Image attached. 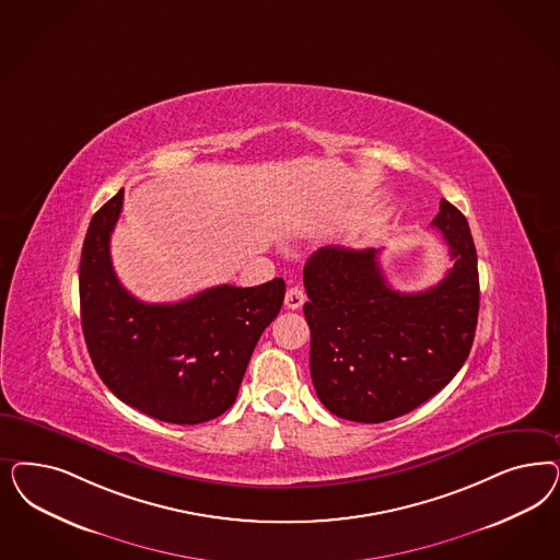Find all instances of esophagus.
Wrapping results in <instances>:
<instances>
[{
    "label": "esophagus",
    "mask_w": 560,
    "mask_h": 560,
    "mask_svg": "<svg viewBox=\"0 0 560 560\" xmlns=\"http://www.w3.org/2000/svg\"><path fill=\"white\" fill-rule=\"evenodd\" d=\"M305 299H307V296H305L303 289H299V287H292V289L287 290V296H284V305L294 311V308L303 307Z\"/></svg>",
    "instance_id": "obj_1"
}]
</instances>
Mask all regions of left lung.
<instances>
[{"instance_id":"obj_1","label":"left lung","mask_w":560,"mask_h":560,"mask_svg":"<svg viewBox=\"0 0 560 560\" xmlns=\"http://www.w3.org/2000/svg\"><path fill=\"white\" fill-rule=\"evenodd\" d=\"M433 226L453 266L422 292H397L375 249L322 247L303 271L311 380L331 415L377 424L439 394L468 359L480 307L466 217L441 199Z\"/></svg>"}]
</instances>
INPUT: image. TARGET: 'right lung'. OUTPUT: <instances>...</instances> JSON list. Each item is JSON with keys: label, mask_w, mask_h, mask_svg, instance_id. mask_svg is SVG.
<instances>
[{"label": "right lung", "mask_w": 560, "mask_h": 560, "mask_svg": "<svg viewBox=\"0 0 560 560\" xmlns=\"http://www.w3.org/2000/svg\"><path fill=\"white\" fill-rule=\"evenodd\" d=\"M124 189L92 217L80 257V317L92 364L127 406L171 424H199L235 404L253 348L284 301V280L222 284L179 303L131 296L110 264Z\"/></svg>", "instance_id": "obj_1"}]
</instances>
